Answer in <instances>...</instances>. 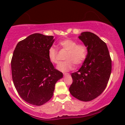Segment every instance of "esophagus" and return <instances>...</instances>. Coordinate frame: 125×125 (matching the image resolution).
<instances>
[{"instance_id":"esophagus-1","label":"esophagus","mask_w":125,"mask_h":125,"mask_svg":"<svg viewBox=\"0 0 125 125\" xmlns=\"http://www.w3.org/2000/svg\"><path fill=\"white\" fill-rule=\"evenodd\" d=\"M63 74H64V76H66L69 75V73H64Z\"/></svg>"}]
</instances>
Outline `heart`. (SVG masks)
Returning a JSON list of instances; mask_svg holds the SVG:
<instances>
[{
    "mask_svg": "<svg viewBox=\"0 0 125 125\" xmlns=\"http://www.w3.org/2000/svg\"><path fill=\"white\" fill-rule=\"evenodd\" d=\"M59 45L67 51L64 59L66 61L61 62L57 66L59 71L65 72L73 69L74 64L81 65L84 62L87 55V48L85 44H77V42L71 39H66L59 42ZM48 58L53 64L58 63V51L53 47L48 50Z\"/></svg>",
    "mask_w": 125,
    "mask_h": 125,
    "instance_id": "b5f03b06",
    "label": "heart"
}]
</instances>
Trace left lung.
Returning a JSON list of instances; mask_svg holds the SVG:
<instances>
[{"mask_svg":"<svg viewBox=\"0 0 125 125\" xmlns=\"http://www.w3.org/2000/svg\"><path fill=\"white\" fill-rule=\"evenodd\" d=\"M87 48V55L77 72L71 74L69 92L84 102L98 97L106 87L112 71V60L106 44L93 33L84 31L79 36Z\"/></svg>","mask_w":125,"mask_h":125,"instance_id":"obj_1","label":"left lung"}]
</instances>
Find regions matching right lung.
Segmentation results:
<instances>
[{
	"label": "right lung",
	"mask_w": 125,
	"mask_h": 125,
	"mask_svg": "<svg viewBox=\"0 0 125 125\" xmlns=\"http://www.w3.org/2000/svg\"><path fill=\"white\" fill-rule=\"evenodd\" d=\"M53 36L34 33L17 44L11 61L12 79L17 92L26 102L41 106L53 94L56 83L63 73L48 58Z\"/></svg>",
	"instance_id": "obj_1"
}]
</instances>
